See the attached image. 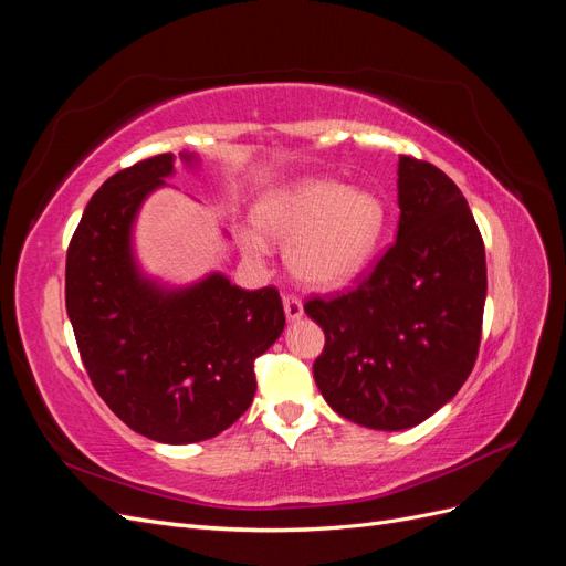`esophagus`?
Here are the masks:
<instances>
[{
	"instance_id": "obj_1",
	"label": "esophagus",
	"mask_w": 566,
	"mask_h": 566,
	"mask_svg": "<svg viewBox=\"0 0 566 566\" xmlns=\"http://www.w3.org/2000/svg\"><path fill=\"white\" fill-rule=\"evenodd\" d=\"M283 310H285V318L287 321H300L304 314V306L300 302V297L295 295H285L283 297Z\"/></svg>"
}]
</instances>
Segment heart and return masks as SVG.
Segmentation results:
<instances>
[{"label":"heart","instance_id":"b5f03b06","mask_svg":"<svg viewBox=\"0 0 566 566\" xmlns=\"http://www.w3.org/2000/svg\"><path fill=\"white\" fill-rule=\"evenodd\" d=\"M254 221L273 241H287L285 262L302 283L335 287L370 262L387 210L366 188L312 177L266 193L256 202ZM243 248L254 260L266 252L256 233L243 238Z\"/></svg>","mask_w":566,"mask_h":566}]
</instances>
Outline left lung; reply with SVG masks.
<instances>
[{
  "instance_id": "left-lung-1",
  "label": "left lung",
  "mask_w": 566,
  "mask_h": 566,
  "mask_svg": "<svg viewBox=\"0 0 566 566\" xmlns=\"http://www.w3.org/2000/svg\"><path fill=\"white\" fill-rule=\"evenodd\" d=\"M399 231L352 293L304 304L325 333L314 380L361 427L397 432L449 403L476 361L486 302L482 233L439 167L399 158Z\"/></svg>"
}]
</instances>
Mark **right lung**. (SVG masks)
Wrapping results in <instances>:
<instances>
[{
  "label": "right lung",
  "mask_w": 566,
  "mask_h": 566,
  "mask_svg": "<svg viewBox=\"0 0 566 566\" xmlns=\"http://www.w3.org/2000/svg\"><path fill=\"white\" fill-rule=\"evenodd\" d=\"M196 169V153H179ZM175 156L113 175L84 208L65 260V310L98 397L160 443L212 439L252 403L254 358L285 328L276 287L243 290L212 271L191 285L148 276L134 252L146 198Z\"/></svg>",
  "instance_id": "add662e5"
}]
</instances>
